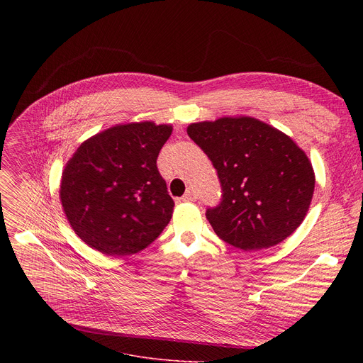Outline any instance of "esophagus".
Segmentation results:
<instances>
[{
    "instance_id": "obj_1",
    "label": "esophagus",
    "mask_w": 363,
    "mask_h": 363,
    "mask_svg": "<svg viewBox=\"0 0 363 363\" xmlns=\"http://www.w3.org/2000/svg\"><path fill=\"white\" fill-rule=\"evenodd\" d=\"M197 199H199L197 191H196V189H194L193 186L188 188L186 193L182 196V200H184V201H196Z\"/></svg>"
}]
</instances>
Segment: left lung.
<instances>
[{
  "label": "left lung",
  "mask_w": 363,
  "mask_h": 363,
  "mask_svg": "<svg viewBox=\"0 0 363 363\" xmlns=\"http://www.w3.org/2000/svg\"><path fill=\"white\" fill-rule=\"evenodd\" d=\"M186 132L218 172L222 199L206 218L220 240L252 252L297 230L309 211L315 174L290 137L247 116L191 123Z\"/></svg>",
  "instance_id": "1"
}]
</instances>
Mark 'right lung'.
Segmentation results:
<instances>
[{
	"label": "right lung",
	"instance_id": "obj_1",
	"mask_svg": "<svg viewBox=\"0 0 363 363\" xmlns=\"http://www.w3.org/2000/svg\"><path fill=\"white\" fill-rule=\"evenodd\" d=\"M170 133V125H118L82 143L67 162L62 206L76 235L92 249L128 256L162 234L175 206L157 169Z\"/></svg>",
	"mask_w": 363,
	"mask_h": 363
}]
</instances>
